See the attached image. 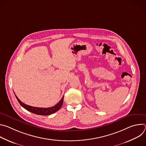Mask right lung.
Here are the masks:
<instances>
[{"label": "right lung", "instance_id": "right-lung-1", "mask_svg": "<svg viewBox=\"0 0 146 146\" xmlns=\"http://www.w3.org/2000/svg\"><path fill=\"white\" fill-rule=\"evenodd\" d=\"M15 97L17 100L18 101V102L19 103L21 106L23 107L24 109H25L26 110H27L30 112H32L37 115H48L56 112L60 109V108L62 106V104H63V102H64V96H63V98L61 99V100L54 106L48 108H36V107H33V106L27 105L26 104L23 103L21 101L16 95H15Z\"/></svg>", "mask_w": 146, "mask_h": 146}]
</instances>
